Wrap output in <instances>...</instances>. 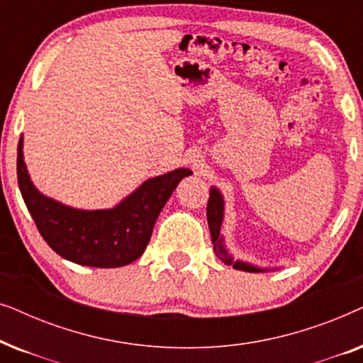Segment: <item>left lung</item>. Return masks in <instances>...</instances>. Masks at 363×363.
I'll use <instances>...</instances> for the list:
<instances>
[{"mask_svg":"<svg viewBox=\"0 0 363 363\" xmlns=\"http://www.w3.org/2000/svg\"><path fill=\"white\" fill-rule=\"evenodd\" d=\"M206 218H208V228L211 233V241H213V250H215L216 256L221 261H225V264L233 266L235 269L246 271V272H267V271H277L281 267H259L256 264H251L247 261L236 259L231 255L225 245V235H223L221 226L225 221V196L220 191V188L211 186L210 188V200H208L206 206Z\"/></svg>","mask_w":363,"mask_h":363,"instance_id":"8db88e82","label":"left lung"}]
</instances>
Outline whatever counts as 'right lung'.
I'll return each instance as SVG.
<instances>
[{"label": "right lung", "instance_id": "right-lung-1", "mask_svg": "<svg viewBox=\"0 0 363 363\" xmlns=\"http://www.w3.org/2000/svg\"><path fill=\"white\" fill-rule=\"evenodd\" d=\"M24 137L18 145V185L23 200L49 246L64 259L91 267H122L138 259L153 226L188 168L152 177L116 206L82 210L44 195L34 186L24 162Z\"/></svg>", "mask_w": 363, "mask_h": 363}]
</instances>
